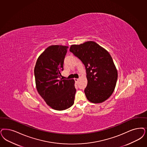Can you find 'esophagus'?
Wrapping results in <instances>:
<instances>
[{"mask_svg": "<svg viewBox=\"0 0 147 147\" xmlns=\"http://www.w3.org/2000/svg\"><path fill=\"white\" fill-rule=\"evenodd\" d=\"M74 80H75V81H76V82H78V80H79V79H77V78H75V79H74Z\"/></svg>", "mask_w": 147, "mask_h": 147, "instance_id": "34e87169", "label": "esophagus"}]
</instances>
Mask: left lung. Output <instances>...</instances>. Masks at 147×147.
<instances>
[{"instance_id": "1", "label": "left lung", "mask_w": 147, "mask_h": 147, "mask_svg": "<svg viewBox=\"0 0 147 147\" xmlns=\"http://www.w3.org/2000/svg\"><path fill=\"white\" fill-rule=\"evenodd\" d=\"M69 51L85 66L87 85L84 92L87 99L93 103L105 101L114 91L118 78L110 54L93 41L71 45Z\"/></svg>"}]
</instances>
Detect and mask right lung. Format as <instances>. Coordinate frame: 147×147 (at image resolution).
Here are the masks:
<instances>
[{"mask_svg":"<svg viewBox=\"0 0 147 147\" xmlns=\"http://www.w3.org/2000/svg\"><path fill=\"white\" fill-rule=\"evenodd\" d=\"M68 46H51L38 57L34 69L37 92L47 104L56 110L71 107L76 89L73 79H61Z\"/></svg>","mask_w":147,"mask_h":147,"instance_id":"obj_1","label":"right lung"}]
</instances>
